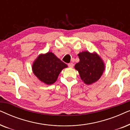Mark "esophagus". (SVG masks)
<instances>
[{
    "mask_svg": "<svg viewBox=\"0 0 130 130\" xmlns=\"http://www.w3.org/2000/svg\"><path fill=\"white\" fill-rule=\"evenodd\" d=\"M68 66H69V67H73L74 64H73V63H70L68 64Z\"/></svg>",
    "mask_w": 130,
    "mask_h": 130,
    "instance_id": "esophagus-1",
    "label": "esophagus"
}]
</instances>
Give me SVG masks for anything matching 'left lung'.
Listing matches in <instances>:
<instances>
[{
    "mask_svg": "<svg viewBox=\"0 0 130 130\" xmlns=\"http://www.w3.org/2000/svg\"><path fill=\"white\" fill-rule=\"evenodd\" d=\"M80 61L75 65L81 79L87 85H90L99 80L105 70V66L98 55L83 51L79 54Z\"/></svg>",
    "mask_w": 130,
    "mask_h": 130,
    "instance_id": "1",
    "label": "left lung"
}]
</instances>
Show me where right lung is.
I'll return each mask as SVG.
<instances>
[{"mask_svg":"<svg viewBox=\"0 0 130 130\" xmlns=\"http://www.w3.org/2000/svg\"><path fill=\"white\" fill-rule=\"evenodd\" d=\"M67 66L53 53L49 52L41 54L34 62V73L41 81L51 85L57 80L60 73Z\"/></svg>","mask_w":130,"mask_h":130,"instance_id":"right-lung-1","label":"right lung"}]
</instances>
